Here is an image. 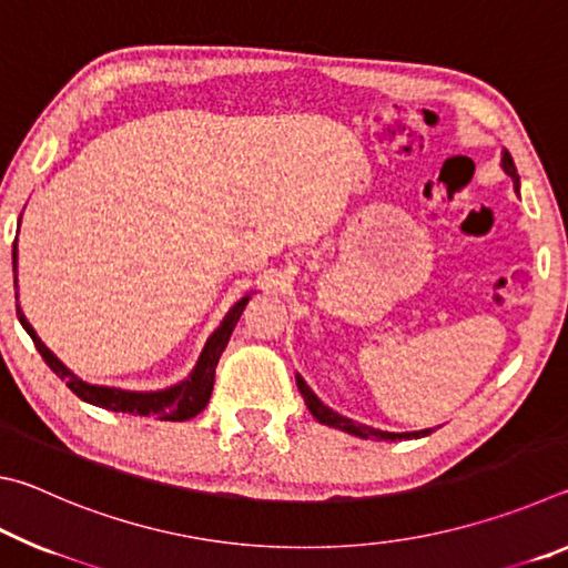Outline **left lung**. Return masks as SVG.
Listing matches in <instances>:
<instances>
[{
  "label": "left lung",
  "instance_id": "obj_1",
  "mask_svg": "<svg viewBox=\"0 0 568 568\" xmlns=\"http://www.w3.org/2000/svg\"><path fill=\"white\" fill-rule=\"evenodd\" d=\"M501 168L508 178L514 180V190L518 192L521 190V182H518V172H516V165H514V158L508 155V150L501 152ZM295 383H297V390H301V396L305 400L307 410L313 413V418L323 423V426H331V428H338V430H345V434L351 436H358V438H371V440H408V438H423V436H430L434 434V428H423V430H406V434H390V430H381V428H373V426H365V423H358L353 418H345L341 416V413H335L333 408L325 406V403L315 396V393L311 390V386L301 378L295 376Z\"/></svg>",
  "mask_w": 568,
  "mask_h": 568
}]
</instances>
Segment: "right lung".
I'll return each instance as SVG.
<instances>
[{"label":"right lung","instance_id":"right-lung-1","mask_svg":"<svg viewBox=\"0 0 568 568\" xmlns=\"http://www.w3.org/2000/svg\"><path fill=\"white\" fill-rule=\"evenodd\" d=\"M19 223H22V217H19ZM12 267H14V291L19 297L17 237H14V247H12ZM250 295L253 293H245L225 313V318L220 321L213 335L205 341V348H203V353H200L195 368L187 373V378H182L180 383H175V386H168L160 390H124V388H114V386H94V383L77 378L74 373L67 368V365L42 343V338L37 335L30 321L24 318L22 307L19 305H17V318H19V323H22V328L30 333V338L34 341V348L40 351L44 363L54 371V376H60L67 383V388H70L77 398H82L84 403H92V406L114 410V413H130V416H152L160 420H187L192 416H197V413L207 406L210 396H213L217 361H220V355H223V351L227 348L230 335H233L240 315H243L245 305L250 301Z\"/></svg>","mask_w":568,"mask_h":568}]
</instances>
